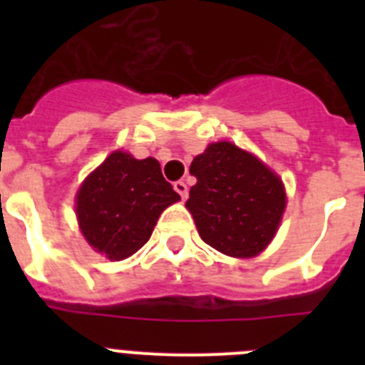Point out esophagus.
Wrapping results in <instances>:
<instances>
[{"mask_svg": "<svg viewBox=\"0 0 365 365\" xmlns=\"http://www.w3.org/2000/svg\"><path fill=\"white\" fill-rule=\"evenodd\" d=\"M173 188H175V192L179 193L182 201L188 197V186H186L185 180H177V182H173Z\"/></svg>", "mask_w": 365, "mask_h": 365, "instance_id": "obj_1", "label": "esophagus"}]
</instances>
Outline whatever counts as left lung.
I'll return each instance as SVG.
<instances>
[{
    "instance_id": "8db88e82",
    "label": "left lung",
    "mask_w": 365,
    "mask_h": 365,
    "mask_svg": "<svg viewBox=\"0 0 365 365\" xmlns=\"http://www.w3.org/2000/svg\"><path fill=\"white\" fill-rule=\"evenodd\" d=\"M197 185L186 208L202 241L232 257H252L274 237L285 210L279 177L232 143H215L190 166Z\"/></svg>"
}]
</instances>
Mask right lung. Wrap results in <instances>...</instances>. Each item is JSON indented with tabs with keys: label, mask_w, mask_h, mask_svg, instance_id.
Returning a JSON list of instances; mask_svg holds the SVG:
<instances>
[{
	"label": "right lung",
	"mask_w": 365,
	"mask_h": 365,
	"mask_svg": "<svg viewBox=\"0 0 365 365\" xmlns=\"http://www.w3.org/2000/svg\"><path fill=\"white\" fill-rule=\"evenodd\" d=\"M179 199L157 160L115 151L80 186L76 215L87 243L118 261L148 243L164 208Z\"/></svg>",
	"instance_id": "1"
}]
</instances>
